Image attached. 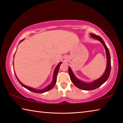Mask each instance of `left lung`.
Wrapping results in <instances>:
<instances>
[{
  "instance_id": "1",
  "label": "left lung",
  "mask_w": 123,
  "mask_h": 123,
  "mask_svg": "<svg viewBox=\"0 0 123 123\" xmlns=\"http://www.w3.org/2000/svg\"><path fill=\"white\" fill-rule=\"evenodd\" d=\"M91 36L95 39L99 40L102 43V44L105 47L106 49V56H107V66L105 72L104 73L103 75L101 78L97 79L91 83H85L80 81L77 79L72 72L71 69L70 67L68 68V72H69L70 79L72 82L75 85V86L78 87L79 88L83 89V90H87V91H91L93 90L96 88H98L100 86H101L104 82L106 81L109 78L110 76V72H111V57H110V52L109 49L107 47L106 45L104 42L103 39H102L100 37L94 34H91Z\"/></svg>"
}]
</instances>
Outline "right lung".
<instances>
[{"instance_id":"add662e5","label":"right lung","mask_w":123,"mask_h":123,"mask_svg":"<svg viewBox=\"0 0 123 123\" xmlns=\"http://www.w3.org/2000/svg\"><path fill=\"white\" fill-rule=\"evenodd\" d=\"M23 40H21V41H20V42L22 41ZM61 63H62V62H60V63L56 66V67L55 70H54V75H53V82H51V84L50 85H49L48 86H47V87H45V88L43 89H41V90H37V89H34V88H31V87H28V86H25V85H24L23 84L22 82H20L19 81V80L18 79V78H17V76H16L17 79L18 81H19V82L20 84V85H21L22 86H23L24 87H25V88L28 89V90L31 91V92H32L36 93H43L45 92H47V91H48L49 90H50V89L53 88V87H54V86H55V85L56 84V82L57 75V73H58V72H59V69L60 66V65H61Z\"/></svg>"}]
</instances>
